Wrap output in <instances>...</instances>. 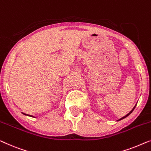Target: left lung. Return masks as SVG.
Returning a JSON list of instances; mask_svg holds the SVG:
<instances>
[{"label":"left lung","mask_w":151,"mask_h":151,"mask_svg":"<svg viewBox=\"0 0 151 151\" xmlns=\"http://www.w3.org/2000/svg\"><path fill=\"white\" fill-rule=\"evenodd\" d=\"M135 106H136V105H135V106H134V108L132 109V111H131V112H130L129 113V114H127L126 116H123V118H121V119H120L119 120V121H121V120H122V119H124V118H126L127 116H129V114H131V113H132V112H133V111H134V109H135Z\"/></svg>","instance_id":"obj_1"}]
</instances>
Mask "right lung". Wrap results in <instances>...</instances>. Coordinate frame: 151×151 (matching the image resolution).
<instances>
[{
	"instance_id": "1",
	"label": "right lung",
	"mask_w": 151,
	"mask_h": 151,
	"mask_svg": "<svg viewBox=\"0 0 151 151\" xmlns=\"http://www.w3.org/2000/svg\"><path fill=\"white\" fill-rule=\"evenodd\" d=\"M24 114V113H23ZM25 114L26 115V114ZM27 116H30V115H28V114H27ZM32 116V117H33V116Z\"/></svg>"
}]
</instances>
